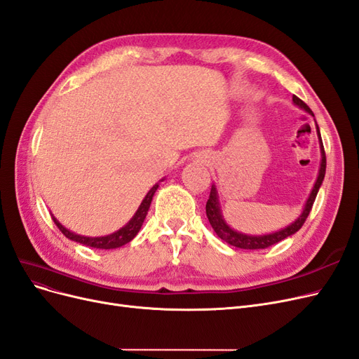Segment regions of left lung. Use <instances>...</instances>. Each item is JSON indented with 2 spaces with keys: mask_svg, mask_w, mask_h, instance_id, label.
<instances>
[{
  "mask_svg": "<svg viewBox=\"0 0 359 359\" xmlns=\"http://www.w3.org/2000/svg\"><path fill=\"white\" fill-rule=\"evenodd\" d=\"M292 101H294L295 105H299L300 108L307 111L309 114L313 116L312 109L309 108L300 100V97L292 96ZM316 130H318V138H319V144H320V154H323V160H320V168H319V174H318L316 182L313 185L311 196H309V199H307V202L304 205V209H303L302 215L297 219H295L292 224H290L288 227L282 229L279 231H275V233H270V234H263V236H250V234L239 233L236 230L230 229L227 222L224 221V218H222L215 185H212L211 194H209V199L206 202V217H208L209 222H211V226H212L214 231L218 234L219 239H222L224 242L230 243L231 246H236V248H241V250H266V248H269V246L283 241L285 238L291 236V234H294L295 231H299L302 229V226L304 224L307 215L311 214V209H312L313 202L316 199L318 190L320 187V184H323V181H324L325 168H327V158H325V151H324V145H323V138H320V132H319L318 126H316Z\"/></svg>",
  "mask_w": 359,
  "mask_h": 359,
  "instance_id": "left-lung-1",
  "label": "left lung"
}]
</instances>
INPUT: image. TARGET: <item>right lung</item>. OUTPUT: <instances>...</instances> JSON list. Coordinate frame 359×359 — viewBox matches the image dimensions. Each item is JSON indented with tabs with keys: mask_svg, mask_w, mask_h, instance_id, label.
<instances>
[{
	"mask_svg": "<svg viewBox=\"0 0 359 359\" xmlns=\"http://www.w3.org/2000/svg\"><path fill=\"white\" fill-rule=\"evenodd\" d=\"M157 187H158V184L153 185V189L147 193L142 203L138 208V211L135 212V215L132 217V219L128 222V224L125 227H121L120 230H117L116 233L108 234V236H101V238L80 236V234H76V233L69 231L68 229H65L55 217H53V221H55V224L57 226V229L62 233H64V236H67L68 239H71L74 242H79L81 245L90 246V248H96V250H114V248H118V246H123V245L129 243L135 236H137L138 231L142 227V222L145 219V215L148 212V209H150L153 196H154Z\"/></svg>",
	"mask_w": 359,
	"mask_h": 359,
	"instance_id": "add662e5",
	"label": "right lung"
}]
</instances>
